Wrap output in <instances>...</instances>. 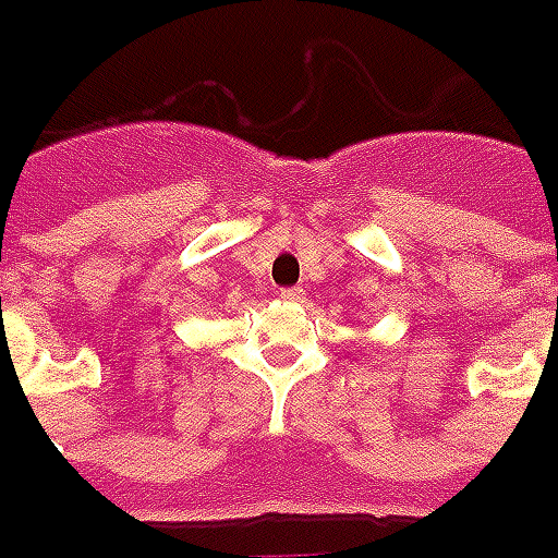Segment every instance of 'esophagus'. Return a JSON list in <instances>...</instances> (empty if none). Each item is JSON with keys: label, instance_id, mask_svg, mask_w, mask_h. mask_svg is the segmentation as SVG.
Listing matches in <instances>:
<instances>
[{"label": "esophagus", "instance_id": "esophagus-1", "mask_svg": "<svg viewBox=\"0 0 558 558\" xmlns=\"http://www.w3.org/2000/svg\"><path fill=\"white\" fill-rule=\"evenodd\" d=\"M279 296H282V300H291V303H300V300H303V291H300V288H282Z\"/></svg>", "mask_w": 558, "mask_h": 558}]
</instances>
